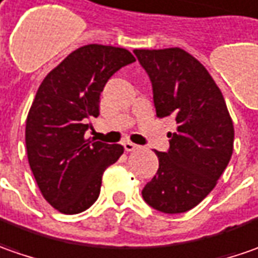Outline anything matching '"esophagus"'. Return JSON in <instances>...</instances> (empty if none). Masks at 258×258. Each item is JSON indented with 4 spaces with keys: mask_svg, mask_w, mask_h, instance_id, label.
I'll return each instance as SVG.
<instances>
[{
    "mask_svg": "<svg viewBox=\"0 0 258 258\" xmlns=\"http://www.w3.org/2000/svg\"><path fill=\"white\" fill-rule=\"evenodd\" d=\"M122 146H124V150H125V151H128V153L130 151H134V150H137L138 148L137 144H134V143H130V141H125Z\"/></svg>",
    "mask_w": 258,
    "mask_h": 258,
    "instance_id": "esophagus-1",
    "label": "esophagus"
}]
</instances>
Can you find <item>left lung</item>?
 I'll return each mask as SVG.
<instances>
[{"label": "left lung", "mask_w": 258, "mask_h": 258, "mask_svg": "<svg viewBox=\"0 0 258 258\" xmlns=\"http://www.w3.org/2000/svg\"><path fill=\"white\" fill-rule=\"evenodd\" d=\"M153 87L158 118L173 117L167 153L141 194L165 214L194 209L216 187L233 154L234 127L224 97L200 61L181 48L134 49Z\"/></svg>", "instance_id": "1"}]
</instances>
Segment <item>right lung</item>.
I'll return each instance as SVG.
<instances>
[{
  "mask_svg": "<svg viewBox=\"0 0 258 258\" xmlns=\"http://www.w3.org/2000/svg\"><path fill=\"white\" fill-rule=\"evenodd\" d=\"M136 58L124 48L90 44L73 51L44 78L32 102L25 144L44 199L64 214L90 209L104 170L124 153L120 144L85 141L88 120L100 114V94Z\"/></svg>",
  "mask_w": 258,
  "mask_h": 258,
  "instance_id": "1",
  "label": "right lung"
}]
</instances>
